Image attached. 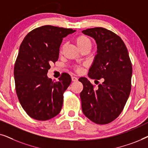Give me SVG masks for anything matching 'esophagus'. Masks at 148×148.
<instances>
[{"label":"esophagus","mask_w":148,"mask_h":148,"mask_svg":"<svg viewBox=\"0 0 148 148\" xmlns=\"http://www.w3.org/2000/svg\"><path fill=\"white\" fill-rule=\"evenodd\" d=\"M71 80H72V82H77V81L78 80V79L76 77L72 76V77H71Z\"/></svg>","instance_id":"esophagus-1"}]
</instances>
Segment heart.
<instances>
[{
  "mask_svg": "<svg viewBox=\"0 0 148 148\" xmlns=\"http://www.w3.org/2000/svg\"><path fill=\"white\" fill-rule=\"evenodd\" d=\"M75 42L77 46L80 50L87 49V48L90 49L91 46H92V42H91L90 38L85 35L78 36L75 39ZM74 70L78 73H80L83 71L82 66L77 65L74 67Z\"/></svg>",
  "mask_w": 148,
  "mask_h": 148,
  "instance_id": "obj_1",
  "label": "heart"
}]
</instances>
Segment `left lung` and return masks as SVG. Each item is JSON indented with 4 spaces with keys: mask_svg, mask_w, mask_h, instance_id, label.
<instances>
[{
    "mask_svg": "<svg viewBox=\"0 0 148 148\" xmlns=\"http://www.w3.org/2000/svg\"><path fill=\"white\" fill-rule=\"evenodd\" d=\"M82 32L94 38L98 46L88 75L96 82L101 79L103 82L94 88L87 78L79 79L84 86L80 93L82 111L92 122L106 125L119 116L128 100L132 64L124 42L114 32L103 27Z\"/></svg>",
    "mask_w": 148,
    "mask_h": 148,
    "instance_id": "left-lung-1",
    "label": "left lung"
}]
</instances>
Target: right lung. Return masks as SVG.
I'll list each match as a JSON object with an SVG mask.
<instances>
[{"label": "right lung", "mask_w": 148, "mask_h": 148, "mask_svg": "<svg viewBox=\"0 0 148 148\" xmlns=\"http://www.w3.org/2000/svg\"><path fill=\"white\" fill-rule=\"evenodd\" d=\"M75 30L44 25L29 32L19 47L14 66L15 90L22 108L38 121H47L61 110L63 94L71 82L66 73L58 82L47 77L58 58L63 38Z\"/></svg>", "instance_id": "right-lung-1"}]
</instances>
